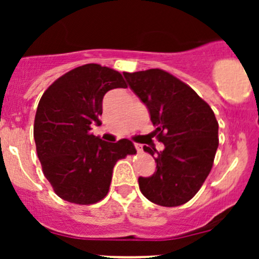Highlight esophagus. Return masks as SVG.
Instances as JSON below:
<instances>
[{
  "label": "esophagus",
  "mask_w": 259,
  "mask_h": 259,
  "mask_svg": "<svg viewBox=\"0 0 259 259\" xmlns=\"http://www.w3.org/2000/svg\"><path fill=\"white\" fill-rule=\"evenodd\" d=\"M135 148H136V151H138V152H142V146H141V145L135 144Z\"/></svg>",
  "instance_id": "34e87169"
}]
</instances>
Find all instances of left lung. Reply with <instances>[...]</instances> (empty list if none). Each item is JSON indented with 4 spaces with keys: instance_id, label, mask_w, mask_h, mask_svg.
Returning a JSON list of instances; mask_svg holds the SVG:
<instances>
[{
    "instance_id": "8db88e82",
    "label": "left lung",
    "mask_w": 259,
    "mask_h": 259,
    "mask_svg": "<svg viewBox=\"0 0 259 259\" xmlns=\"http://www.w3.org/2000/svg\"><path fill=\"white\" fill-rule=\"evenodd\" d=\"M150 112L164 150L144 146L156 160L152 177L139 178L142 195L163 207L186 203L207 179L218 148V121L209 105L162 69L123 73Z\"/></svg>"
}]
</instances>
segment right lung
Masks as SVG:
<instances>
[{"label": "right lung", "mask_w": 259, "mask_h": 259, "mask_svg": "<svg viewBox=\"0 0 259 259\" xmlns=\"http://www.w3.org/2000/svg\"><path fill=\"white\" fill-rule=\"evenodd\" d=\"M117 88H126L119 72L90 63L58 78L38 102L37 157L56 194L70 203L94 204L105 198L117 160L136 153L130 140L106 142L90 133L92 124L101 125L103 96Z\"/></svg>", "instance_id": "right-lung-1"}]
</instances>
